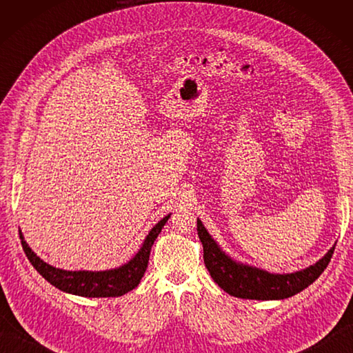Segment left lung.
<instances>
[{
  "label": "left lung",
  "instance_id": "obj_1",
  "mask_svg": "<svg viewBox=\"0 0 353 353\" xmlns=\"http://www.w3.org/2000/svg\"><path fill=\"white\" fill-rule=\"evenodd\" d=\"M197 232L203 244V259L209 274L228 294L252 301H281L288 299L317 279L332 258L335 244L316 264L294 273H270L267 270L243 264L224 252L197 219Z\"/></svg>",
  "mask_w": 353,
  "mask_h": 353
}]
</instances>
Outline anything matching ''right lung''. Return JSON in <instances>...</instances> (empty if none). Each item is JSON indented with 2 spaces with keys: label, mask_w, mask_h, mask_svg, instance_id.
Wrapping results in <instances>:
<instances>
[{
  "label": "right lung",
  "mask_w": 353,
  "mask_h": 353,
  "mask_svg": "<svg viewBox=\"0 0 353 353\" xmlns=\"http://www.w3.org/2000/svg\"><path fill=\"white\" fill-rule=\"evenodd\" d=\"M170 215L171 214L165 215L161 221L154 224L145 236L141 249L130 261H127L125 264L117 268L101 270V272H89V270L70 272V270L56 268L47 264V262L42 261L30 249L24 239V235L19 230L21 243L28 261L37 270V273L43 279H47L51 285H54L56 288L81 297H118L138 287V283L141 282L142 276H144L147 270L152 245L154 244L157 235L161 234L165 223L168 221Z\"/></svg>",
  "instance_id": "add662e5"
}]
</instances>
